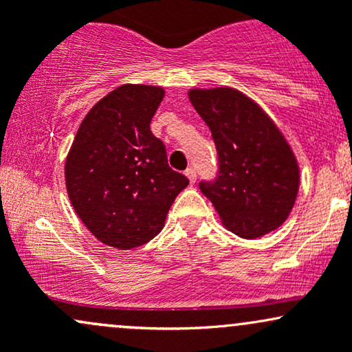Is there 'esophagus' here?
Wrapping results in <instances>:
<instances>
[{
  "mask_svg": "<svg viewBox=\"0 0 352 352\" xmlns=\"http://www.w3.org/2000/svg\"><path fill=\"white\" fill-rule=\"evenodd\" d=\"M185 175L188 177L190 184H195V182H197V172H195V168H193V167H188L187 170H185Z\"/></svg>",
  "mask_w": 352,
  "mask_h": 352,
  "instance_id": "esophagus-1",
  "label": "esophagus"
}]
</instances>
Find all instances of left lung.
<instances>
[{
	"label": "left lung",
	"instance_id": "8db88e82",
	"mask_svg": "<svg viewBox=\"0 0 352 352\" xmlns=\"http://www.w3.org/2000/svg\"><path fill=\"white\" fill-rule=\"evenodd\" d=\"M188 99L217 147L218 175L200 182V190L223 227L250 240L276 230L300 188V167L280 129L233 87L190 89Z\"/></svg>",
	"mask_w": 352,
	"mask_h": 352
}]
</instances>
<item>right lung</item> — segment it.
<instances>
[{
  "mask_svg": "<svg viewBox=\"0 0 352 352\" xmlns=\"http://www.w3.org/2000/svg\"><path fill=\"white\" fill-rule=\"evenodd\" d=\"M165 91L124 84L80 122L64 177L78 217L99 241L132 250L160 233L188 179L172 170L151 120Z\"/></svg>",
  "mask_w": 352,
  "mask_h": 352,
  "instance_id": "obj_1",
  "label": "right lung"
}]
</instances>
